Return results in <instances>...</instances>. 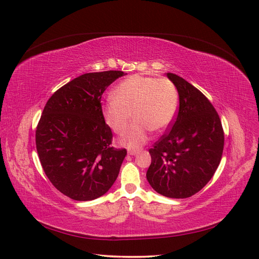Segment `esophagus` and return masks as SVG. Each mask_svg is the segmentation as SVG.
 Listing matches in <instances>:
<instances>
[{"label":"esophagus","instance_id":"34e87169","mask_svg":"<svg viewBox=\"0 0 259 259\" xmlns=\"http://www.w3.org/2000/svg\"><path fill=\"white\" fill-rule=\"evenodd\" d=\"M137 154H139V150H137V149H130V150H128V155H130V156H135Z\"/></svg>","mask_w":259,"mask_h":259}]
</instances>
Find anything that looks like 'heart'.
Listing matches in <instances>:
<instances>
[{"label":"heart","mask_w":259,"mask_h":259,"mask_svg":"<svg viewBox=\"0 0 259 259\" xmlns=\"http://www.w3.org/2000/svg\"><path fill=\"white\" fill-rule=\"evenodd\" d=\"M178 109V93L165 78L131 75L118 84L114 98L103 107V116L110 128L121 132L133 117L136 120L122 132L119 142L128 147L144 144L149 131L161 133L174 121Z\"/></svg>","instance_id":"obj_1"}]
</instances>
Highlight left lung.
<instances>
[{"instance_id": "obj_1", "label": "left lung", "mask_w": 259, "mask_h": 259, "mask_svg": "<svg viewBox=\"0 0 259 259\" xmlns=\"http://www.w3.org/2000/svg\"><path fill=\"white\" fill-rule=\"evenodd\" d=\"M179 95V110L168 132L149 149L146 177L159 194L187 198L202 190L221 162L224 131L206 96L181 76L167 72Z\"/></svg>"}]
</instances>
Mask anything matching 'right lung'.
<instances>
[{"mask_svg":"<svg viewBox=\"0 0 259 259\" xmlns=\"http://www.w3.org/2000/svg\"><path fill=\"white\" fill-rule=\"evenodd\" d=\"M127 73L118 70L84 73L48 100L36 128V149L45 174L64 195L92 200L107 193L116 180L124 148L111 146L101 97Z\"/></svg>","mask_w":259,"mask_h":259,"instance_id":"right-lung-1","label":"right lung"}]
</instances>
